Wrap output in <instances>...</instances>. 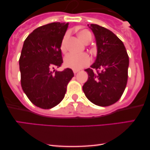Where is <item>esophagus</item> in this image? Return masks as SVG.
<instances>
[{"instance_id":"esophagus-1","label":"esophagus","mask_w":150,"mask_h":150,"mask_svg":"<svg viewBox=\"0 0 150 150\" xmlns=\"http://www.w3.org/2000/svg\"><path fill=\"white\" fill-rule=\"evenodd\" d=\"M77 72H79V70H73V73H74V74H76Z\"/></svg>"}]
</instances>
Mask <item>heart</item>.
Masks as SVG:
<instances>
[{"instance_id":"b5f03b06","label":"heart","mask_w":150,"mask_h":150,"mask_svg":"<svg viewBox=\"0 0 150 150\" xmlns=\"http://www.w3.org/2000/svg\"><path fill=\"white\" fill-rule=\"evenodd\" d=\"M78 36L84 43L89 42L92 39V34L88 30H82L79 32ZM68 38V34H65L61 44V51L63 53L66 51V42ZM91 63V58L87 53L74 54L68 53L64 58V64L67 68L73 70H80L87 67Z\"/></svg>"}]
</instances>
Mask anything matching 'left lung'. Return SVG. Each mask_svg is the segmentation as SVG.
I'll list each match as a JSON object with an SVG mask.
<instances>
[{
  "mask_svg": "<svg viewBox=\"0 0 150 150\" xmlns=\"http://www.w3.org/2000/svg\"><path fill=\"white\" fill-rule=\"evenodd\" d=\"M89 28L95 36L97 56L92 68L85 70L88 80L82 89L93 104L108 106L119 100L126 87L128 55L123 43L111 31L94 24Z\"/></svg>",
  "mask_w": 150,
  "mask_h": 150,
  "instance_id": "8db88e82",
  "label": "left lung"
}]
</instances>
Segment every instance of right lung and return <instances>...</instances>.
<instances>
[{
    "mask_svg": "<svg viewBox=\"0 0 150 150\" xmlns=\"http://www.w3.org/2000/svg\"><path fill=\"white\" fill-rule=\"evenodd\" d=\"M68 24L53 22L34 30L24 42L19 59L21 86L32 104L51 108L63 100L74 77L70 68L55 71L63 58L61 44Z\"/></svg>",
    "mask_w": 150,
    "mask_h": 150,
    "instance_id": "1",
    "label": "right lung"
}]
</instances>
